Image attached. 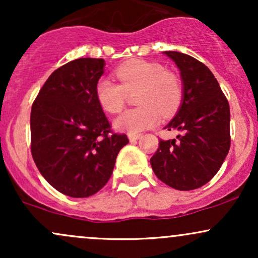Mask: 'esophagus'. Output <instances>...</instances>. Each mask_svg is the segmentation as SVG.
<instances>
[{"label":"esophagus","mask_w":258,"mask_h":258,"mask_svg":"<svg viewBox=\"0 0 258 258\" xmlns=\"http://www.w3.org/2000/svg\"><path fill=\"white\" fill-rule=\"evenodd\" d=\"M141 136H142L141 133H128V139L131 142H135V141H137Z\"/></svg>","instance_id":"obj_1"}]
</instances>
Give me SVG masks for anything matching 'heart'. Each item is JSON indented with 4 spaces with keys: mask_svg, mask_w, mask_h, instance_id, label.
<instances>
[{
    "mask_svg": "<svg viewBox=\"0 0 258 258\" xmlns=\"http://www.w3.org/2000/svg\"><path fill=\"white\" fill-rule=\"evenodd\" d=\"M115 74L121 84L108 78L97 81L94 93L99 105L110 114H117L125 108L127 93L136 91L137 104L141 105L115 120V127L120 131H144L159 122L161 112L168 116L178 110L183 98L182 84L161 64L137 59L120 65Z\"/></svg>",
    "mask_w": 258,
    "mask_h": 258,
    "instance_id": "1",
    "label": "heart"
}]
</instances>
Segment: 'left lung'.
<instances>
[{
    "label": "left lung",
    "instance_id": "1",
    "mask_svg": "<svg viewBox=\"0 0 258 258\" xmlns=\"http://www.w3.org/2000/svg\"><path fill=\"white\" fill-rule=\"evenodd\" d=\"M164 53L178 67L183 81L182 104L165 128L180 135L160 139L150 165L165 184L193 190L214 178L229 152V104L205 64L184 53Z\"/></svg>",
    "mask_w": 258,
    "mask_h": 258
}]
</instances>
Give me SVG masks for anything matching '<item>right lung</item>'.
Listing matches in <instances>:
<instances>
[{"instance_id": "obj_1", "label": "right lung", "mask_w": 258, "mask_h": 258, "mask_svg": "<svg viewBox=\"0 0 258 258\" xmlns=\"http://www.w3.org/2000/svg\"><path fill=\"white\" fill-rule=\"evenodd\" d=\"M104 59L79 58L58 68L31 108V154L44 179L61 194L87 198L106 184L126 135L111 131L94 88Z\"/></svg>"}]
</instances>
